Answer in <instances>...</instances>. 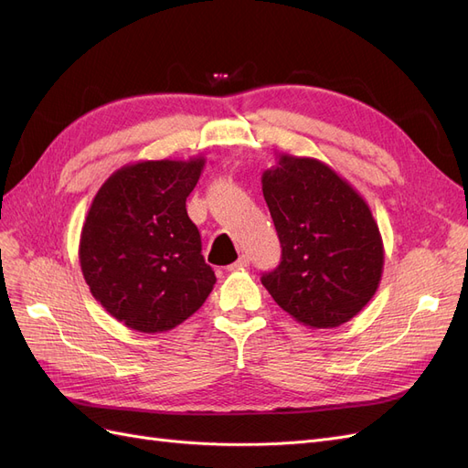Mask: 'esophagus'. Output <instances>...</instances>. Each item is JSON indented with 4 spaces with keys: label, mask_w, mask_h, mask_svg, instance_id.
<instances>
[{
    "label": "esophagus",
    "mask_w": 468,
    "mask_h": 468,
    "mask_svg": "<svg viewBox=\"0 0 468 468\" xmlns=\"http://www.w3.org/2000/svg\"><path fill=\"white\" fill-rule=\"evenodd\" d=\"M250 265V258L246 256V253H242V256H239L229 269L230 271H239V269H246Z\"/></svg>",
    "instance_id": "34e87169"
}]
</instances>
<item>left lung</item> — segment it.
<instances>
[{"label": "left lung", "instance_id": "8db88e82", "mask_svg": "<svg viewBox=\"0 0 468 468\" xmlns=\"http://www.w3.org/2000/svg\"><path fill=\"white\" fill-rule=\"evenodd\" d=\"M281 242V263L263 287L296 322L335 328L378 289L385 248L369 205L316 158L279 154L261 177Z\"/></svg>", "mask_w": 468, "mask_h": 468}]
</instances>
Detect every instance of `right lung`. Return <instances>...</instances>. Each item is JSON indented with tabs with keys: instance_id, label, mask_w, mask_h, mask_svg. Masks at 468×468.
<instances>
[{
	"instance_id": "add662e5",
	"label": "right lung",
	"mask_w": 468,
	"mask_h": 468,
	"mask_svg": "<svg viewBox=\"0 0 468 468\" xmlns=\"http://www.w3.org/2000/svg\"><path fill=\"white\" fill-rule=\"evenodd\" d=\"M205 158L122 165L93 197L80 236L91 294L126 328L158 334L203 306L217 277L186 201Z\"/></svg>"
}]
</instances>
